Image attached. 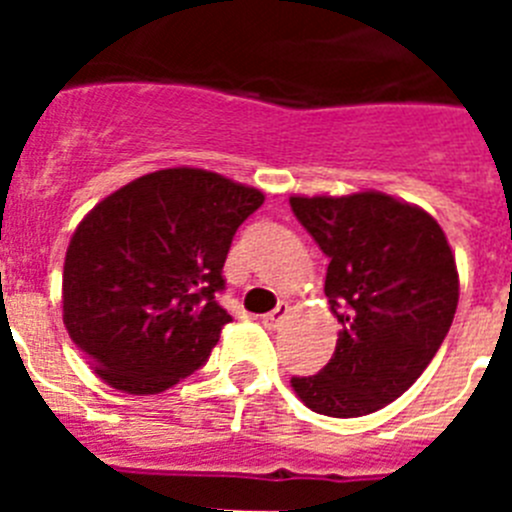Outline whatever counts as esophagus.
<instances>
[{
	"mask_svg": "<svg viewBox=\"0 0 512 512\" xmlns=\"http://www.w3.org/2000/svg\"><path fill=\"white\" fill-rule=\"evenodd\" d=\"M287 315H289V305H287V302H279V305L274 307V310H271L269 315H264V325L269 330L279 328V325H282L284 320H287Z\"/></svg>",
	"mask_w": 512,
	"mask_h": 512,
	"instance_id": "34e87169",
	"label": "esophagus"
}]
</instances>
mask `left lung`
Here are the masks:
<instances>
[{"instance_id": "obj_1", "label": "left lung", "mask_w": 512, "mask_h": 512, "mask_svg": "<svg viewBox=\"0 0 512 512\" xmlns=\"http://www.w3.org/2000/svg\"><path fill=\"white\" fill-rule=\"evenodd\" d=\"M289 205L328 256L325 297L341 325L328 364L292 377V390L320 415H369L408 390L449 333L454 253L428 212L390 194H295Z\"/></svg>"}]
</instances>
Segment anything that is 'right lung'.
I'll return each mask as SVG.
<instances>
[{
  "label": "right lung",
  "instance_id": "right-lung-1",
  "mask_svg": "<svg viewBox=\"0 0 512 512\" xmlns=\"http://www.w3.org/2000/svg\"><path fill=\"white\" fill-rule=\"evenodd\" d=\"M264 192L205 169H161L104 197L63 264V325L99 379L156 395L200 369L230 323L215 295L238 225Z\"/></svg>",
  "mask_w": 512,
  "mask_h": 512
}]
</instances>
